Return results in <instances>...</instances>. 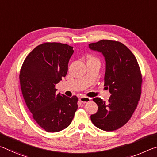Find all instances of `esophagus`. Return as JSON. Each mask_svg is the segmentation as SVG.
<instances>
[{
	"label": "esophagus",
	"instance_id": "1",
	"mask_svg": "<svg viewBox=\"0 0 157 157\" xmlns=\"http://www.w3.org/2000/svg\"><path fill=\"white\" fill-rule=\"evenodd\" d=\"M91 100V98H89V97H86V96H82L79 98V101L83 103H86V102H89V101Z\"/></svg>",
	"mask_w": 157,
	"mask_h": 157
}]
</instances>
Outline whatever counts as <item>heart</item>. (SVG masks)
<instances>
[{
  "label": "heart",
  "mask_w": 157,
  "mask_h": 157,
  "mask_svg": "<svg viewBox=\"0 0 157 157\" xmlns=\"http://www.w3.org/2000/svg\"><path fill=\"white\" fill-rule=\"evenodd\" d=\"M88 62H99V63H100V61H99V59H98L97 57H94V56H91V57H89Z\"/></svg>",
  "instance_id": "obj_1"
}]
</instances>
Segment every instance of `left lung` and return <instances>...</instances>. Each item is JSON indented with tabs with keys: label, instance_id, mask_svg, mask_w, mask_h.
Masks as SVG:
<instances>
[{
	"label": "left lung",
	"instance_id": "left-lung-1",
	"mask_svg": "<svg viewBox=\"0 0 157 157\" xmlns=\"http://www.w3.org/2000/svg\"><path fill=\"white\" fill-rule=\"evenodd\" d=\"M89 47L105 57L104 86L111 94L107 102L94 98L98 109L91 120L98 128L114 131L128 122L140 100L142 75L139 63L131 50L119 41L103 39Z\"/></svg>",
	"mask_w": 157,
	"mask_h": 157
}]
</instances>
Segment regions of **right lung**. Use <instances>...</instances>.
Instances as JSON below:
<instances>
[{"label": "right lung", "mask_w": 157, "mask_h": 157, "mask_svg": "<svg viewBox=\"0 0 157 157\" xmlns=\"http://www.w3.org/2000/svg\"><path fill=\"white\" fill-rule=\"evenodd\" d=\"M73 47L44 43L29 54L19 79L26 105L36 123L48 132H57L70 125L78 109V98L57 94L55 85L67 74Z\"/></svg>", "instance_id": "obj_1"}]
</instances>
